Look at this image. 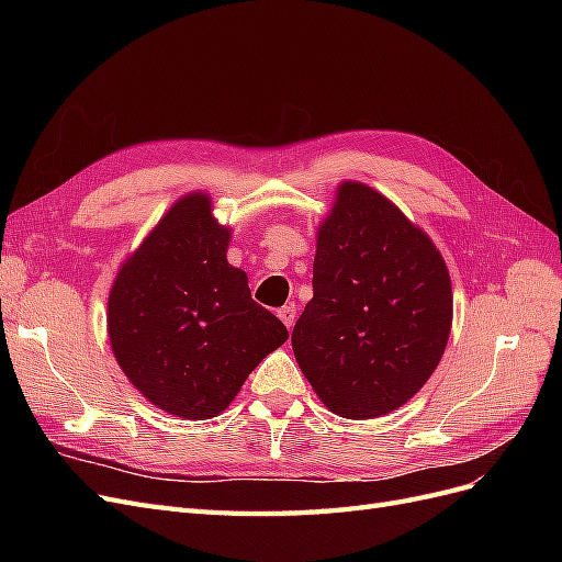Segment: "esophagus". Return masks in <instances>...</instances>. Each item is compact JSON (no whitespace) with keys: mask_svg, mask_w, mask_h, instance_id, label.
Masks as SVG:
<instances>
[{"mask_svg":"<svg viewBox=\"0 0 562 562\" xmlns=\"http://www.w3.org/2000/svg\"><path fill=\"white\" fill-rule=\"evenodd\" d=\"M279 318L283 321V326L291 330L295 326V307H293V304H285V307H281Z\"/></svg>","mask_w":562,"mask_h":562,"instance_id":"obj_1","label":"esophagus"}]
</instances>
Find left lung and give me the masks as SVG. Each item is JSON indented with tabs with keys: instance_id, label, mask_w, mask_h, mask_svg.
Returning a JSON list of instances; mask_svg holds the SVG:
<instances>
[{
	"instance_id": "8db88e82",
	"label": "left lung",
	"mask_w": 562,
	"mask_h": 562,
	"mask_svg": "<svg viewBox=\"0 0 562 562\" xmlns=\"http://www.w3.org/2000/svg\"><path fill=\"white\" fill-rule=\"evenodd\" d=\"M452 328V283L429 234L372 187L345 180L316 232L314 297L293 328L330 413L389 415L427 384Z\"/></svg>"
}]
</instances>
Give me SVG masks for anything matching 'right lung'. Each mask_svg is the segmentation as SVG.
I'll return each instance as SVG.
<instances>
[{"label":"right lung","instance_id":"right-lung-1","mask_svg":"<svg viewBox=\"0 0 562 562\" xmlns=\"http://www.w3.org/2000/svg\"><path fill=\"white\" fill-rule=\"evenodd\" d=\"M232 227L206 192L180 196L124 265L108 297L112 353L159 411L217 417L288 330L227 262Z\"/></svg>","mask_w":562,"mask_h":562}]
</instances>
